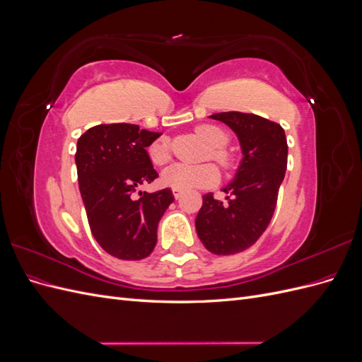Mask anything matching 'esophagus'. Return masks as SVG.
Listing matches in <instances>:
<instances>
[{
	"label": "esophagus",
	"instance_id": "1",
	"mask_svg": "<svg viewBox=\"0 0 362 362\" xmlns=\"http://www.w3.org/2000/svg\"><path fill=\"white\" fill-rule=\"evenodd\" d=\"M172 192H173V196H175V199H180V198H181V194H182V190H180V189H172Z\"/></svg>",
	"mask_w": 362,
	"mask_h": 362
}]
</instances>
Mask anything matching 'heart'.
<instances>
[{
    "label": "heart",
    "mask_w": 362,
    "mask_h": 362,
    "mask_svg": "<svg viewBox=\"0 0 362 362\" xmlns=\"http://www.w3.org/2000/svg\"><path fill=\"white\" fill-rule=\"evenodd\" d=\"M194 133L210 145L208 157L216 160L223 168H229L231 160L223 149L228 144V136L223 129L216 125H199L194 128ZM148 156L151 161L161 166L170 160V145L166 137H160L152 141L148 148ZM221 180V172L211 163L201 164V166H187V164H172L163 172V182L172 189L180 190H196L210 189Z\"/></svg>",
    "instance_id": "heart-1"
}]
</instances>
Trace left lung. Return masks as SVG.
<instances>
[{
  "label": "left lung",
  "instance_id": "left-lung-1",
  "mask_svg": "<svg viewBox=\"0 0 362 362\" xmlns=\"http://www.w3.org/2000/svg\"><path fill=\"white\" fill-rule=\"evenodd\" d=\"M237 134L243 160L235 178L222 190L226 202L213 193L202 196L196 233L216 255H234L254 245L275 213L279 185L286 177L288 145L284 128L252 113L211 115Z\"/></svg>",
  "mask_w": 362,
  "mask_h": 362
}]
</instances>
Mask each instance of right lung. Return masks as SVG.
Wrapping results in <instances>:
<instances>
[{
    "label": "right lung",
    "mask_w": 362,
    "mask_h": 362,
    "mask_svg": "<svg viewBox=\"0 0 362 362\" xmlns=\"http://www.w3.org/2000/svg\"><path fill=\"white\" fill-rule=\"evenodd\" d=\"M160 133L133 124L96 125L78 139L76 173L90 231L119 259L139 261L157 245V226L175 201L170 189L139 192L158 178L146 148Z\"/></svg>",
    "instance_id": "1"
}]
</instances>
